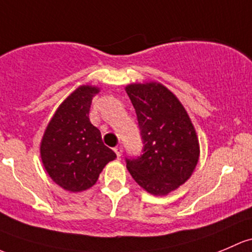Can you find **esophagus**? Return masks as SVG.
Wrapping results in <instances>:
<instances>
[{
  "mask_svg": "<svg viewBox=\"0 0 252 252\" xmlns=\"http://www.w3.org/2000/svg\"><path fill=\"white\" fill-rule=\"evenodd\" d=\"M115 152H116V155H117V157L121 158L122 157V152H123V148H122L121 146L115 147Z\"/></svg>",
  "mask_w": 252,
  "mask_h": 252,
  "instance_id": "1",
  "label": "esophagus"
}]
</instances>
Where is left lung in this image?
Masks as SVG:
<instances>
[{
  "instance_id": "obj_1",
  "label": "left lung",
  "mask_w": 252,
  "mask_h": 252,
  "mask_svg": "<svg viewBox=\"0 0 252 252\" xmlns=\"http://www.w3.org/2000/svg\"><path fill=\"white\" fill-rule=\"evenodd\" d=\"M139 121L144 153L126 159V169L140 187L166 195L192 176L200 148L194 126L176 95L158 82L126 87Z\"/></svg>"
}]
</instances>
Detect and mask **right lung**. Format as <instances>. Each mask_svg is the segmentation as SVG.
Here are the masks:
<instances>
[{
    "instance_id": "obj_1",
    "label": "right lung",
    "mask_w": 252,
    "mask_h": 252,
    "mask_svg": "<svg viewBox=\"0 0 252 252\" xmlns=\"http://www.w3.org/2000/svg\"><path fill=\"white\" fill-rule=\"evenodd\" d=\"M100 88L79 86L59 105L41 140V159L50 179L68 192L96 184L108 161L117 158L89 121L92 100Z\"/></svg>"
}]
</instances>
